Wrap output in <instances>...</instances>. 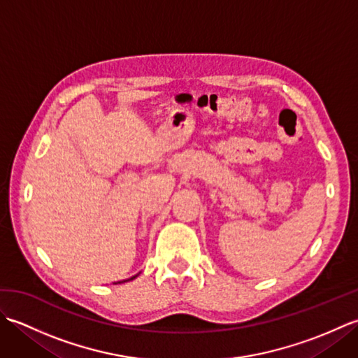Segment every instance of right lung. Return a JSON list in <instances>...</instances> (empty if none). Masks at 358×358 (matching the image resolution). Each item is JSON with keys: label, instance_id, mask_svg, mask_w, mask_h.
<instances>
[{"label": "right lung", "instance_id": "obj_1", "mask_svg": "<svg viewBox=\"0 0 358 358\" xmlns=\"http://www.w3.org/2000/svg\"><path fill=\"white\" fill-rule=\"evenodd\" d=\"M134 278H135V277H134ZM131 280H132V278H131Z\"/></svg>", "mask_w": 358, "mask_h": 358}]
</instances>
